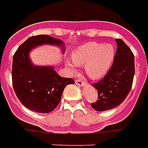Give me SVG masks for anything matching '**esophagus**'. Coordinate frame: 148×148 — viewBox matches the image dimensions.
Segmentation results:
<instances>
[{
    "label": "esophagus",
    "mask_w": 148,
    "mask_h": 148,
    "mask_svg": "<svg viewBox=\"0 0 148 148\" xmlns=\"http://www.w3.org/2000/svg\"><path fill=\"white\" fill-rule=\"evenodd\" d=\"M75 84H77V85H79V86H83V85H85V84H86V82L84 81V80H82L81 79H76V80H75Z\"/></svg>",
    "instance_id": "esophagus-1"
}]
</instances>
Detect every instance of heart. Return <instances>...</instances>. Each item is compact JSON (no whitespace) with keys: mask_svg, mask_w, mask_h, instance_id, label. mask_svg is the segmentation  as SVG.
<instances>
[{"mask_svg":"<svg viewBox=\"0 0 148 148\" xmlns=\"http://www.w3.org/2000/svg\"><path fill=\"white\" fill-rule=\"evenodd\" d=\"M115 50L111 44L91 42L80 46L72 53V60L67 64L74 70L76 64H85V71L92 79H97L105 76L110 68L115 57Z\"/></svg>","mask_w":148,"mask_h":148,"instance_id":"obj_1","label":"heart"}]
</instances>
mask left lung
I'll list each match as a JSON object with an SVG mask.
<instances>
[{
	"label": "left lung",
	"instance_id": "8db88e82",
	"mask_svg": "<svg viewBox=\"0 0 148 148\" xmlns=\"http://www.w3.org/2000/svg\"><path fill=\"white\" fill-rule=\"evenodd\" d=\"M113 64L102 79L92 84L97 90V100L91 106L97 111L111 110L121 104L133 85L134 76V56L130 48L120 38Z\"/></svg>",
	"mask_w": 148,
	"mask_h": 148
}]
</instances>
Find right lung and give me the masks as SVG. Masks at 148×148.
<instances>
[{
    "label": "right lung",
    "mask_w": 148,
    "mask_h": 148,
    "mask_svg": "<svg viewBox=\"0 0 148 148\" xmlns=\"http://www.w3.org/2000/svg\"><path fill=\"white\" fill-rule=\"evenodd\" d=\"M44 43L59 45L61 41L49 35L32 36L18 47L12 64V84L18 99L25 107L38 113L52 111L60 103L66 85L74 84V79L60 77L52 67L31 64L30 50Z\"/></svg>",
    "instance_id": "add662e5"
}]
</instances>
